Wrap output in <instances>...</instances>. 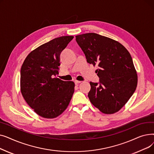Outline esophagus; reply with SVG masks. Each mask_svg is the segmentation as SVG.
Returning a JSON list of instances; mask_svg holds the SVG:
<instances>
[{"instance_id": "obj_1", "label": "esophagus", "mask_w": 154, "mask_h": 154, "mask_svg": "<svg viewBox=\"0 0 154 154\" xmlns=\"http://www.w3.org/2000/svg\"><path fill=\"white\" fill-rule=\"evenodd\" d=\"M75 84H80V82H81V81H79V80H75Z\"/></svg>"}]
</instances>
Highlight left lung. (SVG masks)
<instances>
[{
	"mask_svg": "<svg viewBox=\"0 0 154 154\" xmlns=\"http://www.w3.org/2000/svg\"><path fill=\"white\" fill-rule=\"evenodd\" d=\"M87 62L97 66L99 82H90L88 97L103 114H112L122 109L134 93L137 74L132 57L117 41L95 33L75 36Z\"/></svg>",
	"mask_w": 154,
	"mask_h": 154,
	"instance_id": "1",
	"label": "left lung"
}]
</instances>
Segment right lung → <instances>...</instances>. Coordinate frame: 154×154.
Returning <instances> with one entry per match:
<instances>
[{
	"mask_svg": "<svg viewBox=\"0 0 154 154\" xmlns=\"http://www.w3.org/2000/svg\"><path fill=\"white\" fill-rule=\"evenodd\" d=\"M73 36L52 39L32 51L20 69V91L34 112L44 118L53 119L67 109L75 84L55 77L59 74L60 55Z\"/></svg>",
	"mask_w": 154,
	"mask_h": 154,
	"instance_id": "add662e5",
	"label": "right lung"
}]
</instances>
